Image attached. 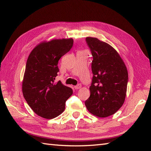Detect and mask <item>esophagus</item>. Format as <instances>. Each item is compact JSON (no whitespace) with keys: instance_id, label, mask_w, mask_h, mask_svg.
Masks as SVG:
<instances>
[{"instance_id":"esophagus-1","label":"esophagus","mask_w":151,"mask_h":151,"mask_svg":"<svg viewBox=\"0 0 151 151\" xmlns=\"http://www.w3.org/2000/svg\"><path fill=\"white\" fill-rule=\"evenodd\" d=\"M81 87H82L81 84H78L77 86H75V89H79L80 88H81Z\"/></svg>"}]
</instances>
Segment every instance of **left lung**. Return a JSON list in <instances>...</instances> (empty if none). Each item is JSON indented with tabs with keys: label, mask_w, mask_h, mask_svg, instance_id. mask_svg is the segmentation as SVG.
I'll list each match as a JSON object with an SVG mask.
<instances>
[{
	"label": "left lung",
	"mask_w": 151,
	"mask_h": 151,
	"mask_svg": "<svg viewBox=\"0 0 151 151\" xmlns=\"http://www.w3.org/2000/svg\"><path fill=\"white\" fill-rule=\"evenodd\" d=\"M93 61L90 97L85 104L88 111L99 117L114 114L123 106L129 81L126 65L110 45L97 38L87 37Z\"/></svg>",
	"instance_id": "left-lung-1"
}]
</instances>
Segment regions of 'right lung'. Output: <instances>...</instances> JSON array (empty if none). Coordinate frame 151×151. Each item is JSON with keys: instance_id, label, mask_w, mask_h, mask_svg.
I'll use <instances>...</instances> for the list:
<instances>
[{"instance_id": "right-lung-1", "label": "right lung", "mask_w": 151, "mask_h": 151, "mask_svg": "<svg viewBox=\"0 0 151 151\" xmlns=\"http://www.w3.org/2000/svg\"><path fill=\"white\" fill-rule=\"evenodd\" d=\"M72 38L53 40L38 45L28 58L22 90L25 100L35 113L48 119L65 110L73 89L61 81L54 83L58 61L71 49Z\"/></svg>"}]
</instances>
